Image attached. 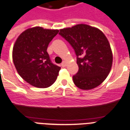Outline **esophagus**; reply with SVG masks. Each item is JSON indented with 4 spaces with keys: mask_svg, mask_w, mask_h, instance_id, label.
Masks as SVG:
<instances>
[{
    "mask_svg": "<svg viewBox=\"0 0 130 130\" xmlns=\"http://www.w3.org/2000/svg\"><path fill=\"white\" fill-rule=\"evenodd\" d=\"M66 65H67V63H66V62H64V61L61 64V66H62V67H65V66H66Z\"/></svg>",
    "mask_w": 130,
    "mask_h": 130,
    "instance_id": "obj_1",
    "label": "esophagus"
}]
</instances>
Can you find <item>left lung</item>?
<instances>
[{
    "instance_id": "1",
    "label": "left lung",
    "mask_w": 130,
    "mask_h": 130,
    "mask_svg": "<svg viewBox=\"0 0 130 130\" xmlns=\"http://www.w3.org/2000/svg\"><path fill=\"white\" fill-rule=\"evenodd\" d=\"M59 34L70 43L77 56L79 71L72 77L74 85L83 90L100 85L112 64V50L104 34L83 24L60 29Z\"/></svg>"
}]
</instances>
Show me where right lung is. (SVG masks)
Segmentation results:
<instances>
[{"label": "right lung", "instance_id": "1", "mask_svg": "<svg viewBox=\"0 0 130 130\" xmlns=\"http://www.w3.org/2000/svg\"><path fill=\"white\" fill-rule=\"evenodd\" d=\"M58 30L37 26L24 31L13 48V61L18 74L34 87L47 88L56 81L60 70L54 64L47 53L49 43Z\"/></svg>", "mask_w": 130, "mask_h": 130}]
</instances>
